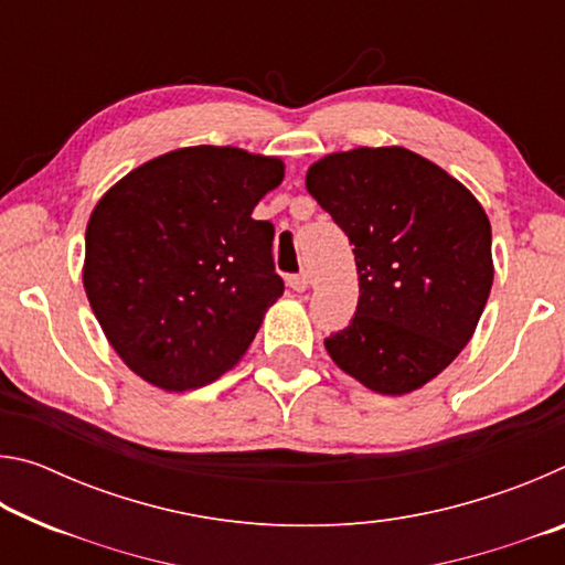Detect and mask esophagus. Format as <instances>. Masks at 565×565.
Masks as SVG:
<instances>
[{
  "label": "esophagus",
  "mask_w": 565,
  "mask_h": 565,
  "mask_svg": "<svg viewBox=\"0 0 565 565\" xmlns=\"http://www.w3.org/2000/svg\"><path fill=\"white\" fill-rule=\"evenodd\" d=\"M286 284H289L294 291H306V289H309V284H311V276L306 271L294 274V276H289V279H286Z\"/></svg>",
  "instance_id": "esophagus-1"
}]
</instances>
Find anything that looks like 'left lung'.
Returning <instances> with one entry per match:
<instances>
[{"label":"left lung","mask_w":565,"mask_h":565,"mask_svg":"<svg viewBox=\"0 0 565 565\" xmlns=\"http://www.w3.org/2000/svg\"><path fill=\"white\" fill-rule=\"evenodd\" d=\"M306 189L353 244L356 317L323 341L386 396L436 379L471 341L493 284L491 222L461 181L404 147L319 159Z\"/></svg>","instance_id":"obj_1"}]
</instances>
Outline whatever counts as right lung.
Wrapping results in <instances>:
<instances>
[{"mask_svg": "<svg viewBox=\"0 0 565 565\" xmlns=\"http://www.w3.org/2000/svg\"><path fill=\"white\" fill-rule=\"evenodd\" d=\"M281 179V159L204 145L147 161L99 199L84 291L134 374L189 391L244 356L284 294L274 226L252 218Z\"/></svg>", "mask_w": 565, "mask_h": 565, "instance_id": "1", "label": "right lung"}]
</instances>
